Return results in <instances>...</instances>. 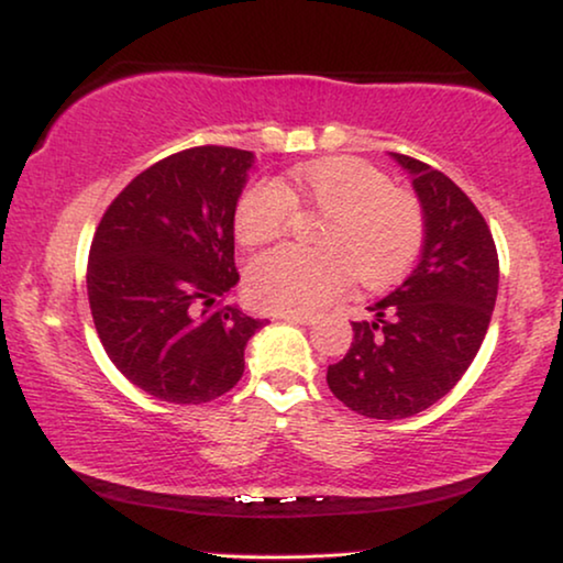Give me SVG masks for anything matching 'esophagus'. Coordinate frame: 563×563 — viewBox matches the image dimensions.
<instances>
[{"mask_svg": "<svg viewBox=\"0 0 563 563\" xmlns=\"http://www.w3.org/2000/svg\"><path fill=\"white\" fill-rule=\"evenodd\" d=\"M283 321H290V323H300V327H311L316 323V316H298V313H283L280 316Z\"/></svg>", "mask_w": 563, "mask_h": 563, "instance_id": "esophagus-1", "label": "esophagus"}]
</instances>
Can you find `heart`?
Segmentation results:
<instances>
[{
	"instance_id": "heart-1",
	"label": "heart",
	"mask_w": 563,
	"mask_h": 563,
	"mask_svg": "<svg viewBox=\"0 0 563 563\" xmlns=\"http://www.w3.org/2000/svg\"><path fill=\"white\" fill-rule=\"evenodd\" d=\"M296 203L321 213L311 242L252 257L244 273L250 298L267 311L313 313L354 278L362 288L398 280L423 247V206L408 188L357 157L298 165L285 184L263 178L247 186L234 209V234L247 247L275 242Z\"/></svg>"
}]
</instances>
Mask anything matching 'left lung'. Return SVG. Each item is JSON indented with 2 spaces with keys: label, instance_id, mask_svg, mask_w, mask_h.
Here are the masks:
<instances>
[{
  "label": "left lung",
  "instance_id": "obj_1",
  "mask_svg": "<svg viewBox=\"0 0 563 563\" xmlns=\"http://www.w3.org/2000/svg\"><path fill=\"white\" fill-rule=\"evenodd\" d=\"M413 176L426 240L413 273L352 321L342 362L329 364L331 393L354 413L395 421L433 406L477 357L497 298L500 263L485 217L441 170L393 153Z\"/></svg>",
  "mask_w": 563,
  "mask_h": 563
}]
</instances>
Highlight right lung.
<instances>
[{"label":"right lung","instance_id":"add662e5","mask_svg":"<svg viewBox=\"0 0 563 563\" xmlns=\"http://www.w3.org/2000/svg\"><path fill=\"white\" fill-rule=\"evenodd\" d=\"M250 150L173 153L122 188L89 250L93 327L114 367L157 400L199 406L232 390L265 321L224 303L240 283L234 209Z\"/></svg>","mask_w":563,"mask_h":563}]
</instances>
